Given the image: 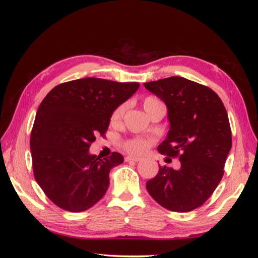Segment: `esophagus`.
<instances>
[{"instance_id": "esophagus-1", "label": "esophagus", "mask_w": 258, "mask_h": 258, "mask_svg": "<svg viewBox=\"0 0 258 258\" xmlns=\"http://www.w3.org/2000/svg\"><path fill=\"white\" fill-rule=\"evenodd\" d=\"M142 160V157L140 156H133V155H128L125 157L126 162H140Z\"/></svg>"}]
</instances>
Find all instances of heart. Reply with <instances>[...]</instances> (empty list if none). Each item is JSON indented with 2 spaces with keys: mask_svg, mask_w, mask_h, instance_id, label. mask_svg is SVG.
I'll use <instances>...</instances> for the list:
<instances>
[{
  "mask_svg": "<svg viewBox=\"0 0 258 258\" xmlns=\"http://www.w3.org/2000/svg\"><path fill=\"white\" fill-rule=\"evenodd\" d=\"M157 102H160L157 100V98L155 97H146L145 100L143 101V106H144V109L145 111H147L153 104H155ZM124 111H125V105L123 104V105H119L115 111L113 112L112 114V122H118V120L122 118L123 114H124ZM146 142L143 141V140H133L127 143V145H126V147H127V150L131 151V152H134V153H141L143 152L145 149H146Z\"/></svg>",
  "mask_w": 258,
  "mask_h": 258,
  "instance_id": "1",
  "label": "heart"
}]
</instances>
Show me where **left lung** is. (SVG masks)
I'll list each match as a JSON object with an SVG mask.
<instances>
[{
	"mask_svg": "<svg viewBox=\"0 0 258 258\" xmlns=\"http://www.w3.org/2000/svg\"><path fill=\"white\" fill-rule=\"evenodd\" d=\"M165 103L169 131L157 151L178 156L180 168L164 166L146 188L166 210L185 213L208 200L224 174L232 149L226 108L215 92L180 76L144 83Z\"/></svg>",
	"mask_w": 258,
	"mask_h": 258,
	"instance_id": "left-lung-1",
	"label": "left lung"
}]
</instances>
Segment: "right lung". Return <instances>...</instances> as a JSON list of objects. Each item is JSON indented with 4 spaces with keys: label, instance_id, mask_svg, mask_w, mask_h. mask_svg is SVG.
I'll list each match as a JSON object with an SVG mask.
<instances>
[{
    "label": "right lung",
    "instance_id": "add662e5",
    "mask_svg": "<svg viewBox=\"0 0 258 258\" xmlns=\"http://www.w3.org/2000/svg\"><path fill=\"white\" fill-rule=\"evenodd\" d=\"M140 84L86 78L59 84L38 106L31 133L33 171L54 204L69 212L89 210L105 195L109 172L124 162L119 153L91 154L97 134L108 128L113 112Z\"/></svg>",
    "mask_w": 258,
    "mask_h": 258
}]
</instances>
